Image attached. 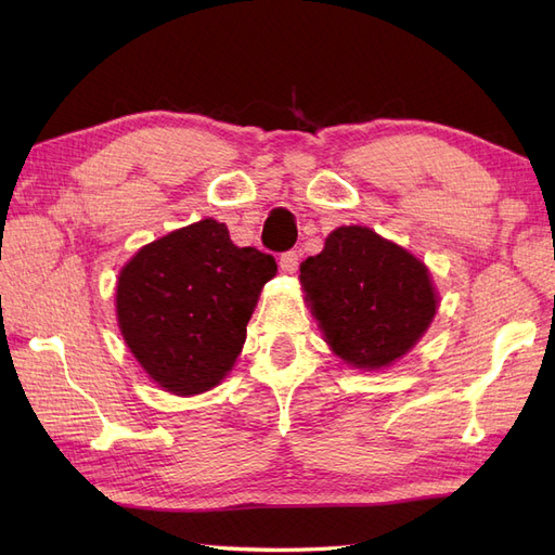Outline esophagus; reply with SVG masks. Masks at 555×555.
<instances>
[{"mask_svg": "<svg viewBox=\"0 0 555 555\" xmlns=\"http://www.w3.org/2000/svg\"><path fill=\"white\" fill-rule=\"evenodd\" d=\"M280 268H282V273H296V268H298V251H296V249L282 251V255H280Z\"/></svg>", "mask_w": 555, "mask_h": 555, "instance_id": "1", "label": "esophagus"}]
</instances>
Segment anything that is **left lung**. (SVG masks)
<instances>
[{
  "label": "left lung",
  "instance_id": "left-lung-1",
  "mask_svg": "<svg viewBox=\"0 0 555 555\" xmlns=\"http://www.w3.org/2000/svg\"><path fill=\"white\" fill-rule=\"evenodd\" d=\"M300 284L335 354L367 371L408 354L438 310L428 268L367 227L335 229Z\"/></svg>",
  "mask_w": 555,
  "mask_h": 555
}]
</instances>
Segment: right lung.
I'll return each instance as SVG.
<instances>
[{
	"label": "right lung",
	"mask_w": 555,
	"mask_h": 555,
	"mask_svg": "<svg viewBox=\"0 0 555 555\" xmlns=\"http://www.w3.org/2000/svg\"><path fill=\"white\" fill-rule=\"evenodd\" d=\"M271 255L236 247L215 220L171 231L137 251L117 280V322L131 354L166 391L220 384L238 359Z\"/></svg>",
	"instance_id": "1"
}]
</instances>
